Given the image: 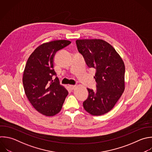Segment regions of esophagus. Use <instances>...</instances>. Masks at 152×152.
Returning a JSON list of instances; mask_svg holds the SVG:
<instances>
[{
  "mask_svg": "<svg viewBox=\"0 0 152 152\" xmlns=\"http://www.w3.org/2000/svg\"><path fill=\"white\" fill-rule=\"evenodd\" d=\"M69 89H70L71 90H73L75 88V86H71V85H70V86H69Z\"/></svg>",
  "mask_w": 152,
  "mask_h": 152,
  "instance_id": "34e87169",
  "label": "esophagus"
}]
</instances>
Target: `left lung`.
Listing matches in <instances>:
<instances>
[{"mask_svg":"<svg viewBox=\"0 0 152 152\" xmlns=\"http://www.w3.org/2000/svg\"><path fill=\"white\" fill-rule=\"evenodd\" d=\"M76 44L88 66L96 71L94 78L97 90L87 88L89 94L83 107L92 115H104L113 109L124 91V62L113 47L103 40L80 39Z\"/></svg>","mask_w":152,"mask_h":152,"instance_id":"1","label":"left lung"}]
</instances>
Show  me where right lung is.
I'll return each instance as SVG.
<instances>
[{
  "label": "right lung",
  "mask_w": 152,
  "mask_h": 152,
  "mask_svg": "<svg viewBox=\"0 0 152 152\" xmlns=\"http://www.w3.org/2000/svg\"><path fill=\"white\" fill-rule=\"evenodd\" d=\"M71 43L58 40L43 43L27 60L23 77L25 93L34 109L43 115L58 113L68 94L58 77L53 80V75H56L53 69L55 53Z\"/></svg>",
  "instance_id": "obj_1"
}]
</instances>
